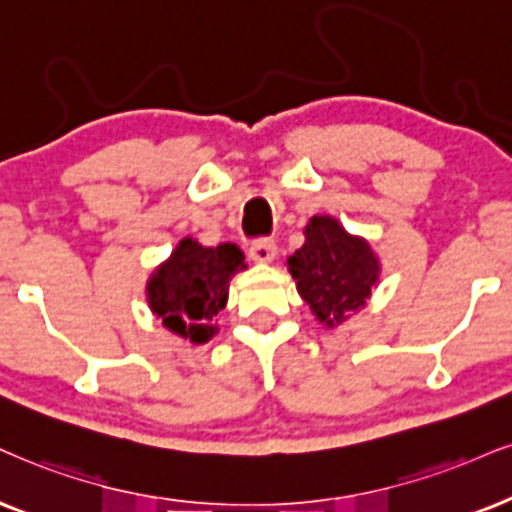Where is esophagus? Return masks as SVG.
Instances as JSON below:
<instances>
[{
    "instance_id": "1",
    "label": "esophagus",
    "mask_w": 512,
    "mask_h": 512,
    "mask_svg": "<svg viewBox=\"0 0 512 512\" xmlns=\"http://www.w3.org/2000/svg\"><path fill=\"white\" fill-rule=\"evenodd\" d=\"M275 254H277V246L273 239H268V237L254 239L249 246L251 261H256V263H270L275 258Z\"/></svg>"
}]
</instances>
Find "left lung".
I'll return each instance as SVG.
<instances>
[{"label":"left lung","instance_id":"1","mask_svg":"<svg viewBox=\"0 0 512 512\" xmlns=\"http://www.w3.org/2000/svg\"><path fill=\"white\" fill-rule=\"evenodd\" d=\"M296 289L320 323L334 327L365 306L377 282V258L370 244L351 237L334 218L313 216L306 242L289 258Z\"/></svg>","mask_w":512,"mask_h":512}]
</instances>
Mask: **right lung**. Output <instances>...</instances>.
Wrapping results in <instances>:
<instances>
[{"mask_svg":"<svg viewBox=\"0 0 512 512\" xmlns=\"http://www.w3.org/2000/svg\"><path fill=\"white\" fill-rule=\"evenodd\" d=\"M244 266V254L237 244L201 246L194 239H182L173 256L151 275L149 304L175 334L204 344L216 327L211 320L223 311L227 282Z\"/></svg>","mask_w":512,"mask_h":512,"instance_id":"1","label":"right lung"}]
</instances>
